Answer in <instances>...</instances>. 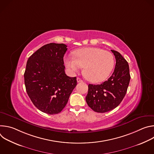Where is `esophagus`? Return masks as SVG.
I'll use <instances>...</instances> for the list:
<instances>
[{
	"label": "esophagus",
	"mask_w": 154,
	"mask_h": 154,
	"mask_svg": "<svg viewBox=\"0 0 154 154\" xmlns=\"http://www.w3.org/2000/svg\"><path fill=\"white\" fill-rule=\"evenodd\" d=\"M77 82H83V80H82V79H80V78H79V77H77Z\"/></svg>",
	"instance_id": "esophagus-1"
}]
</instances>
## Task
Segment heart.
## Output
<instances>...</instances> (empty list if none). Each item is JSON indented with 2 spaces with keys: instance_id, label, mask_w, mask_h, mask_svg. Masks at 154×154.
I'll list each match as a JSON object with an SVG mask.
<instances>
[{
  "instance_id": "1",
  "label": "heart",
  "mask_w": 154,
  "mask_h": 154,
  "mask_svg": "<svg viewBox=\"0 0 154 154\" xmlns=\"http://www.w3.org/2000/svg\"><path fill=\"white\" fill-rule=\"evenodd\" d=\"M74 56L64 57V63L71 73L84 66V74L90 81L98 83L106 80L115 64L112 53L99 48H85L74 52Z\"/></svg>"
}]
</instances>
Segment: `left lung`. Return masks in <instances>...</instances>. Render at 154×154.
Masks as SVG:
<instances>
[{"instance_id":"left-lung-1","label":"left lung","mask_w":154,"mask_h":154,"mask_svg":"<svg viewBox=\"0 0 154 154\" xmlns=\"http://www.w3.org/2000/svg\"><path fill=\"white\" fill-rule=\"evenodd\" d=\"M111 51L116 58L113 73L101 84H90L86 96L87 104L97 113L111 111L120 104L127 93L130 80L127 61L119 52Z\"/></svg>"}]
</instances>
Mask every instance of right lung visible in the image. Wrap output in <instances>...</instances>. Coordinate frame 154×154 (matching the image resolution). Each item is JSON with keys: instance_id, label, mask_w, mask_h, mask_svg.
Returning <instances> with one entry per match:
<instances>
[{"instance_id": "1", "label": "right lung", "mask_w": 154, "mask_h": 154, "mask_svg": "<svg viewBox=\"0 0 154 154\" xmlns=\"http://www.w3.org/2000/svg\"><path fill=\"white\" fill-rule=\"evenodd\" d=\"M64 44L43 46L28 59L24 72L26 91L34 105L49 115L60 113L77 85L76 77L65 74Z\"/></svg>"}]
</instances>
